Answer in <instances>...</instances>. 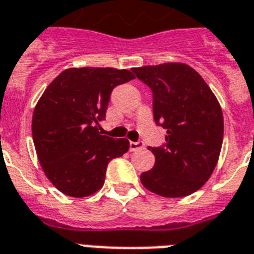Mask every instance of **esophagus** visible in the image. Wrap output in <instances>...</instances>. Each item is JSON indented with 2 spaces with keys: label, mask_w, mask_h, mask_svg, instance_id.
<instances>
[{
  "label": "esophagus",
  "mask_w": 254,
  "mask_h": 254,
  "mask_svg": "<svg viewBox=\"0 0 254 254\" xmlns=\"http://www.w3.org/2000/svg\"><path fill=\"white\" fill-rule=\"evenodd\" d=\"M144 148V142H141V141H130V144H129V149H130V152H134V150H138V149Z\"/></svg>",
  "instance_id": "esophagus-1"
}]
</instances>
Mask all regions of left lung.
<instances>
[{
  "label": "left lung",
  "instance_id": "left-lung-1",
  "mask_svg": "<svg viewBox=\"0 0 254 254\" xmlns=\"http://www.w3.org/2000/svg\"><path fill=\"white\" fill-rule=\"evenodd\" d=\"M153 92L154 121L166 129L165 146L149 148L156 162L140 176L148 190L168 198L189 196L217 165L224 138L220 102L204 78L187 64L133 67Z\"/></svg>",
  "mask_w": 254,
  "mask_h": 254
}]
</instances>
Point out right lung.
<instances>
[{
  "label": "right lung",
  "mask_w": 254,
  "mask_h": 254,
  "mask_svg": "<svg viewBox=\"0 0 254 254\" xmlns=\"http://www.w3.org/2000/svg\"><path fill=\"white\" fill-rule=\"evenodd\" d=\"M135 78L127 69L70 67L42 93L32 120L33 142L44 173L58 190L81 198L100 190L110 160L129 150L127 138L102 135L110 93Z\"/></svg>",
  "instance_id": "add662e5"
}]
</instances>
